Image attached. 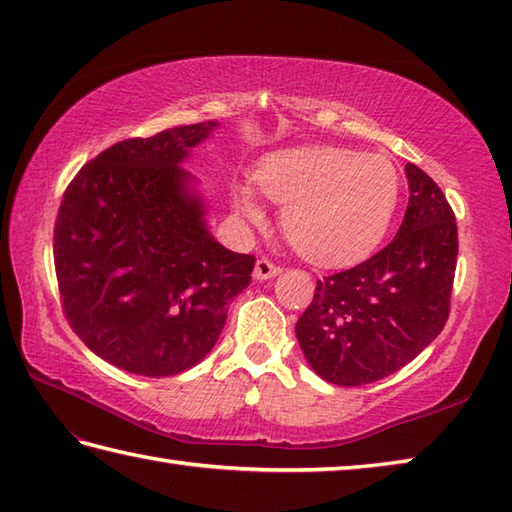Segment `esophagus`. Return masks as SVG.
I'll return each mask as SVG.
<instances>
[{"label":"esophagus","mask_w":512,"mask_h":512,"mask_svg":"<svg viewBox=\"0 0 512 512\" xmlns=\"http://www.w3.org/2000/svg\"><path fill=\"white\" fill-rule=\"evenodd\" d=\"M279 273H282V266L273 264L268 257H262V259H257L253 277H255V279H270V277H275V275H279Z\"/></svg>","instance_id":"34e87169"}]
</instances>
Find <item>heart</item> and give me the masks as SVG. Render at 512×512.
<instances>
[{
	"instance_id": "b5f03b06",
	"label": "heart",
	"mask_w": 512,
	"mask_h": 512,
	"mask_svg": "<svg viewBox=\"0 0 512 512\" xmlns=\"http://www.w3.org/2000/svg\"><path fill=\"white\" fill-rule=\"evenodd\" d=\"M255 184L282 204V230L297 253L322 266L364 259L382 242L399 202V173L386 155L335 146H304L268 155ZM237 208L262 222L250 188H239Z\"/></svg>"
}]
</instances>
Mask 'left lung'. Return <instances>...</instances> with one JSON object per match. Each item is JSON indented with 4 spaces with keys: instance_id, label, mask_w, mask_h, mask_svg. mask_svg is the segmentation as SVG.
<instances>
[{
    "instance_id": "8db88e82",
    "label": "left lung",
    "mask_w": 512,
    "mask_h": 512,
    "mask_svg": "<svg viewBox=\"0 0 512 512\" xmlns=\"http://www.w3.org/2000/svg\"><path fill=\"white\" fill-rule=\"evenodd\" d=\"M410 199L393 242L366 262L317 279L295 326L315 373L364 386L397 373L442 333L457 268V222L446 195L406 164Z\"/></svg>"
}]
</instances>
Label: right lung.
<instances>
[{
	"label": "right lung",
	"mask_w": 512,
	"mask_h": 512,
	"mask_svg": "<svg viewBox=\"0 0 512 512\" xmlns=\"http://www.w3.org/2000/svg\"><path fill=\"white\" fill-rule=\"evenodd\" d=\"M215 122L102 150L73 177L55 219L59 304L75 335L128 373L170 377L215 346L253 255L208 233L179 166Z\"/></svg>",
	"instance_id": "add662e5"
}]
</instances>
